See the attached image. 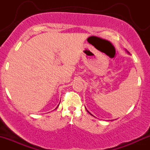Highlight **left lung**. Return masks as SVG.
<instances>
[{
    "mask_svg": "<svg viewBox=\"0 0 150 150\" xmlns=\"http://www.w3.org/2000/svg\"><path fill=\"white\" fill-rule=\"evenodd\" d=\"M87 112H88V113H89V114H90V115H92V116H93V115H92V113H89V111H87Z\"/></svg>",
    "mask_w": 150,
    "mask_h": 150,
    "instance_id": "1",
    "label": "left lung"
}]
</instances>
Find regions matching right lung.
<instances>
[{
    "mask_svg": "<svg viewBox=\"0 0 150 150\" xmlns=\"http://www.w3.org/2000/svg\"><path fill=\"white\" fill-rule=\"evenodd\" d=\"M58 106H59V105H58ZM58 106H57V107H56V108H58Z\"/></svg>",
    "mask_w": 150,
    "mask_h": 150,
    "instance_id": "obj_1",
    "label": "right lung"
}]
</instances>
